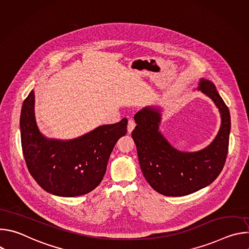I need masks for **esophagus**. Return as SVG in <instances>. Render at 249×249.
Segmentation results:
<instances>
[{"label": "esophagus", "instance_id": "esophagus-1", "mask_svg": "<svg viewBox=\"0 0 249 249\" xmlns=\"http://www.w3.org/2000/svg\"><path fill=\"white\" fill-rule=\"evenodd\" d=\"M135 126H136L135 121H134V120H132V119H129V121H128V126H127V131H128V133H129V134H131V133H132V131L134 130Z\"/></svg>", "mask_w": 249, "mask_h": 249}]
</instances>
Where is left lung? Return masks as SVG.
<instances>
[{"instance_id": "8db88e82", "label": "left lung", "mask_w": 249, "mask_h": 249, "mask_svg": "<svg viewBox=\"0 0 249 249\" xmlns=\"http://www.w3.org/2000/svg\"><path fill=\"white\" fill-rule=\"evenodd\" d=\"M198 90L214 101L221 114L220 130L206 148L182 152L174 148L160 131L161 108L147 106L135 116L132 132L139 162L145 178L159 193L179 197L194 193L214 181L221 173L228 155L231 115L215 85L200 79Z\"/></svg>"}]
</instances>
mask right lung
<instances>
[{"instance_id": "obj_1", "label": "right lung", "mask_w": 249, "mask_h": 249, "mask_svg": "<svg viewBox=\"0 0 249 249\" xmlns=\"http://www.w3.org/2000/svg\"><path fill=\"white\" fill-rule=\"evenodd\" d=\"M127 123L123 118L71 140L47 138L36 123L32 89L23 101L19 120L27 168L36 182L53 195H85L101 182L116 142L127 133Z\"/></svg>"}]
</instances>
